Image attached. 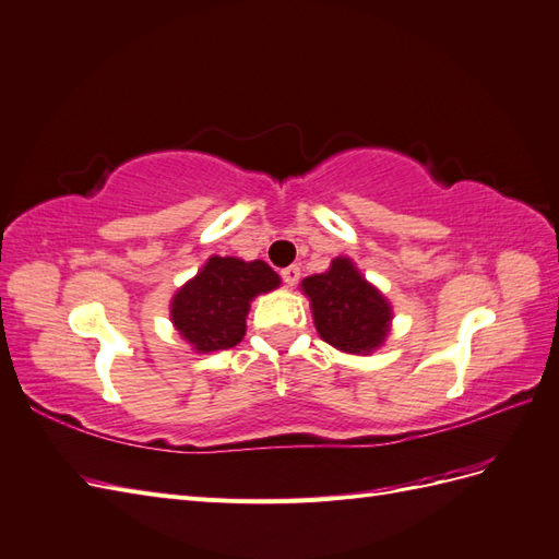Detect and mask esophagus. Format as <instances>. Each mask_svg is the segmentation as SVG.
Here are the masks:
<instances>
[{"mask_svg":"<svg viewBox=\"0 0 559 559\" xmlns=\"http://www.w3.org/2000/svg\"><path fill=\"white\" fill-rule=\"evenodd\" d=\"M282 280L286 282V286H296V282L300 280V267L298 265H289L282 270Z\"/></svg>","mask_w":559,"mask_h":559,"instance_id":"1","label":"esophagus"}]
</instances>
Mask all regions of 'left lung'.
<instances>
[{
    "label": "left lung",
    "mask_w": 559,
    "mask_h": 559,
    "mask_svg": "<svg viewBox=\"0 0 559 559\" xmlns=\"http://www.w3.org/2000/svg\"><path fill=\"white\" fill-rule=\"evenodd\" d=\"M310 300L317 334L336 350L371 355L390 334L392 306L348 255H336L320 275L300 282Z\"/></svg>",
    "instance_id": "obj_1"
}]
</instances>
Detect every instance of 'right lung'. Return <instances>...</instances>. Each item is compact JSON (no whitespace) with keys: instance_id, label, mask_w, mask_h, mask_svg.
<instances>
[{"instance_id":"obj_1","label":"right lung","mask_w":559,"mask_h":559,"mask_svg":"<svg viewBox=\"0 0 559 559\" xmlns=\"http://www.w3.org/2000/svg\"><path fill=\"white\" fill-rule=\"evenodd\" d=\"M280 275L265 261L211 255L200 273L174 294L171 324L200 355L228 350L245 338L251 300L275 292Z\"/></svg>"}]
</instances>
